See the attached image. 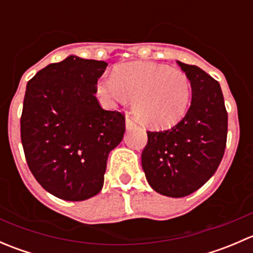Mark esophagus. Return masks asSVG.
Here are the masks:
<instances>
[{
	"label": "esophagus",
	"instance_id": "obj_1",
	"mask_svg": "<svg viewBox=\"0 0 253 253\" xmlns=\"http://www.w3.org/2000/svg\"><path fill=\"white\" fill-rule=\"evenodd\" d=\"M136 126V122L133 121V119H131L129 116H126V128L131 129Z\"/></svg>",
	"mask_w": 253,
	"mask_h": 253
}]
</instances>
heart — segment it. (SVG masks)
Masks as SVG:
<instances>
[{
    "label": "heart",
    "instance_id": "heart-1",
    "mask_svg": "<svg viewBox=\"0 0 253 253\" xmlns=\"http://www.w3.org/2000/svg\"><path fill=\"white\" fill-rule=\"evenodd\" d=\"M95 94L106 108L126 105L145 126L164 128L176 124L187 111L191 82L177 68L155 62H129L115 68L114 75L100 79Z\"/></svg>",
    "mask_w": 253,
    "mask_h": 253
}]
</instances>
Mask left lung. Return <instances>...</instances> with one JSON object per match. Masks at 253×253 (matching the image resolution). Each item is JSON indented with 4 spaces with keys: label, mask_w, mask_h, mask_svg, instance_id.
I'll use <instances>...</instances> for the list:
<instances>
[{
    "label": "left lung",
    "mask_w": 253,
    "mask_h": 253,
    "mask_svg": "<svg viewBox=\"0 0 253 253\" xmlns=\"http://www.w3.org/2000/svg\"><path fill=\"white\" fill-rule=\"evenodd\" d=\"M192 88L185 117L165 131H148L142 168L154 191L185 197L197 191L218 169L228 136V112L220 84L193 65L177 61Z\"/></svg>",
    "instance_id": "obj_1"
}]
</instances>
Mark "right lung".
Masks as SVG:
<instances>
[{"instance_id": "1", "label": "right lung", "mask_w": 253, "mask_h": 253, "mask_svg": "<svg viewBox=\"0 0 253 253\" xmlns=\"http://www.w3.org/2000/svg\"><path fill=\"white\" fill-rule=\"evenodd\" d=\"M104 61L68 56L27 84L20 138L30 171L65 201H84L104 185L109 153L125 133V116L104 110L95 94Z\"/></svg>"}]
</instances>
